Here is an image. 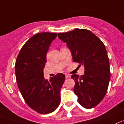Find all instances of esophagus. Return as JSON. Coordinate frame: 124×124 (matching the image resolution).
Here are the masks:
<instances>
[{
    "label": "esophagus",
    "mask_w": 124,
    "mask_h": 124,
    "mask_svg": "<svg viewBox=\"0 0 124 124\" xmlns=\"http://www.w3.org/2000/svg\"><path fill=\"white\" fill-rule=\"evenodd\" d=\"M65 75V78H70V77H71V75H69V74L66 73Z\"/></svg>",
    "instance_id": "esophagus-1"
}]
</instances>
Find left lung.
<instances>
[{
    "mask_svg": "<svg viewBox=\"0 0 124 124\" xmlns=\"http://www.w3.org/2000/svg\"><path fill=\"white\" fill-rule=\"evenodd\" d=\"M59 39L66 43L74 62L84 67V74L72 75L74 92L82 106L91 109L103 100L110 80V66L103 43L89 30L75 29L59 33Z\"/></svg>",
    "mask_w": 124,
    "mask_h": 124,
    "instance_id": "1",
    "label": "left lung"
}]
</instances>
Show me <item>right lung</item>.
<instances>
[{
    "mask_svg": "<svg viewBox=\"0 0 124 124\" xmlns=\"http://www.w3.org/2000/svg\"><path fill=\"white\" fill-rule=\"evenodd\" d=\"M57 33L41 32L34 35L23 45L15 63L18 86L26 103L40 114L55 111L61 102V91L65 81L63 73L45 79L43 69L46 53Z\"/></svg>",
    "mask_w": 124,
    "mask_h": 124,
    "instance_id": "right-lung-1",
    "label": "right lung"
}]
</instances>
